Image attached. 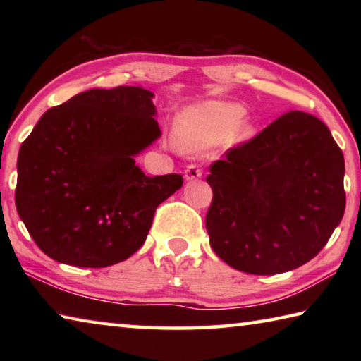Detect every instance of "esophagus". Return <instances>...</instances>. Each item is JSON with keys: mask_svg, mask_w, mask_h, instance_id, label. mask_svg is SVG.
Masks as SVG:
<instances>
[{"mask_svg": "<svg viewBox=\"0 0 361 361\" xmlns=\"http://www.w3.org/2000/svg\"><path fill=\"white\" fill-rule=\"evenodd\" d=\"M202 176V170H200L197 166H188L185 170V178L186 181H192V180H197Z\"/></svg>", "mask_w": 361, "mask_h": 361, "instance_id": "1", "label": "esophagus"}]
</instances>
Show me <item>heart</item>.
Masks as SVG:
<instances>
[{
  "label": "heart",
  "instance_id": "1",
  "mask_svg": "<svg viewBox=\"0 0 361 361\" xmlns=\"http://www.w3.org/2000/svg\"><path fill=\"white\" fill-rule=\"evenodd\" d=\"M240 103L210 100L188 106L175 119V143L185 151H204L219 143L239 146L253 135Z\"/></svg>",
  "mask_w": 361,
  "mask_h": 361
}]
</instances>
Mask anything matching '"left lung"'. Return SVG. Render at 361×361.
Instances as JSON below:
<instances>
[{"label":"left lung","mask_w":361,"mask_h":361,"mask_svg":"<svg viewBox=\"0 0 361 361\" xmlns=\"http://www.w3.org/2000/svg\"><path fill=\"white\" fill-rule=\"evenodd\" d=\"M344 156L315 116L290 111L210 167V245L237 271L274 276L326 245L345 210Z\"/></svg>","instance_id":"obj_1"}]
</instances>
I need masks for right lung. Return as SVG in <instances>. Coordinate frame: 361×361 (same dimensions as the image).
Returning a JSON list of instances; mask_svg holds the SVG:
<instances>
[{"label": "right lung", "instance_id": "right-lung-1", "mask_svg": "<svg viewBox=\"0 0 361 361\" xmlns=\"http://www.w3.org/2000/svg\"><path fill=\"white\" fill-rule=\"evenodd\" d=\"M154 94L90 89L54 106L22 143L16 207L49 258L106 267L143 245L154 212L183 176H146L135 157L161 137Z\"/></svg>", "mask_w": 361, "mask_h": 361}]
</instances>
